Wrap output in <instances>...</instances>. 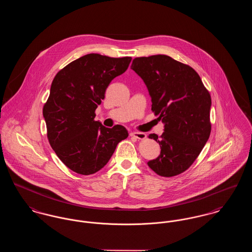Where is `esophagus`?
I'll return each instance as SVG.
<instances>
[{
	"label": "esophagus",
	"instance_id": "esophagus-1",
	"mask_svg": "<svg viewBox=\"0 0 252 252\" xmlns=\"http://www.w3.org/2000/svg\"><path fill=\"white\" fill-rule=\"evenodd\" d=\"M130 136L136 138V139H139V140H144L146 138V134L143 132H131Z\"/></svg>",
	"mask_w": 252,
	"mask_h": 252
}]
</instances>
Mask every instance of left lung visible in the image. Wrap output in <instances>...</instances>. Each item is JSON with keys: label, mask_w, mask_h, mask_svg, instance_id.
I'll list each match as a JSON object with an SVG mask.
<instances>
[{"label": "left lung", "mask_w": 252, "mask_h": 252, "mask_svg": "<svg viewBox=\"0 0 252 252\" xmlns=\"http://www.w3.org/2000/svg\"><path fill=\"white\" fill-rule=\"evenodd\" d=\"M131 69L146 85L155 115L164 124L160 137L150 134L160 154L148 166L161 177L186 171L203 149L211 134L212 99L192 67L165 55L136 58Z\"/></svg>", "instance_id": "obj_1"}]
</instances>
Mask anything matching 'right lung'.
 Here are the masks:
<instances>
[{
	"label": "right lung",
	"mask_w": 252,
	"mask_h": 252,
	"mask_svg": "<svg viewBox=\"0 0 252 252\" xmlns=\"http://www.w3.org/2000/svg\"><path fill=\"white\" fill-rule=\"evenodd\" d=\"M131 58L89 54L57 73L43 107L49 143L60 160L80 175L104 167L117 144L128 136L120 125L112 128L94 121L108 85L126 72Z\"/></svg>",
	"instance_id": "1"
}]
</instances>
